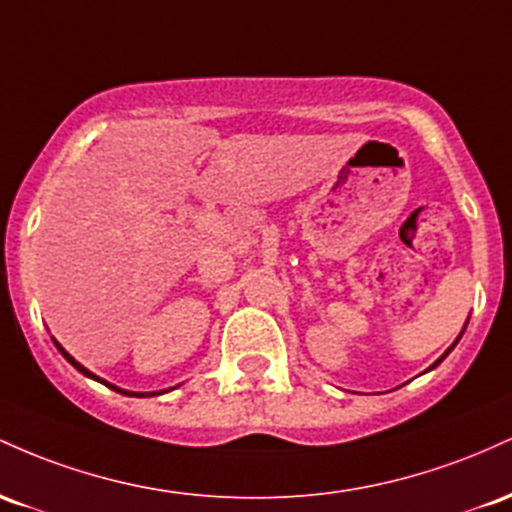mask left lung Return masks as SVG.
I'll return each instance as SVG.
<instances>
[{
  "label": "left lung",
  "mask_w": 512,
  "mask_h": 512,
  "mask_svg": "<svg viewBox=\"0 0 512 512\" xmlns=\"http://www.w3.org/2000/svg\"><path fill=\"white\" fill-rule=\"evenodd\" d=\"M467 324H469V321H464V326H462V331H459L457 341H455V343H452V346H450V348H447V350H445V353H442V355H440V358H438V360H435V363L428 367V372H430V370H435V367H438V365L442 363V360H445V358H447V355H450V350H452V348H455V346H457V343H459V338H462V333H464V329H467Z\"/></svg>",
  "instance_id": "1"
}]
</instances>
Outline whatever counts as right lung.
Returning <instances> with one entry per match:
<instances>
[{"label":"right lung","instance_id":"obj_1","mask_svg":"<svg viewBox=\"0 0 512 512\" xmlns=\"http://www.w3.org/2000/svg\"><path fill=\"white\" fill-rule=\"evenodd\" d=\"M53 343H55V348H57V350H60V353H62V358H65V360H67V363H70V365H74V370H79V372H82V375H84V377H89V380H96V382L106 384V387L116 389V392H120V394H128V396H157V394H164V392H169V389H162V392H128V389H120V387H116V384H111V382L101 380V377H99V375H94V372H91V370H86V367H84L82 363H77V360H74V358H72V355H70V353H67V350H65V348H62V346H60V343H57V341H55V338H53ZM171 389H174V387H171Z\"/></svg>","mask_w":512,"mask_h":512}]
</instances>
